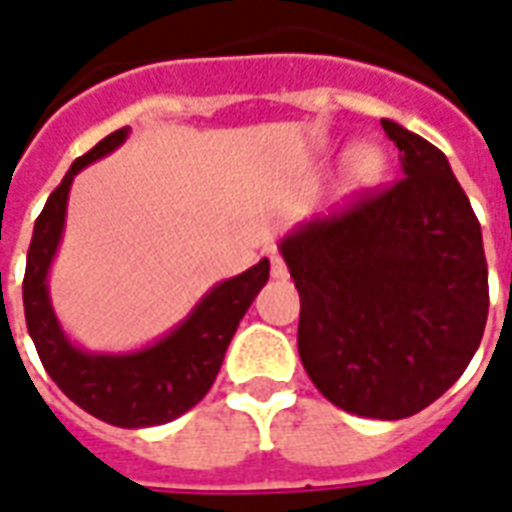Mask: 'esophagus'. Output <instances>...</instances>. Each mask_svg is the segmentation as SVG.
<instances>
[{
    "mask_svg": "<svg viewBox=\"0 0 512 512\" xmlns=\"http://www.w3.org/2000/svg\"><path fill=\"white\" fill-rule=\"evenodd\" d=\"M271 277L288 279V266H285V260H282V257L271 255Z\"/></svg>",
    "mask_w": 512,
    "mask_h": 512,
    "instance_id": "esophagus-1",
    "label": "esophagus"
}]
</instances>
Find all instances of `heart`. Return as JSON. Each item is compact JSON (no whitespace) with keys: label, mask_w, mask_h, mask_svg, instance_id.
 I'll return each mask as SVG.
<instances>
[{"label":"heart","mask_w":512,"mask_h":512,"mask_svg":"<svg viewBox=\"0 0 512 512\" xmlns=\"http://www.w3.org/2000/svg\"><path fill=\"white\" fill-rule=\"evenodd\" d=\"M386 172L384 147L376 142H356L343 158V189L348 194H362L373 189Z\"/></svg>","instance_id":"b5f03b06"}]
</instances>
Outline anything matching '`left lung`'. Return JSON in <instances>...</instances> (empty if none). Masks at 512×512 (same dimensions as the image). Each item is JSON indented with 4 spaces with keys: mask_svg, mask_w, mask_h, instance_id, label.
I'll use <instances>...</instances> for the list:
<instances>
[{
    "mask_svg": "<svg viewBox=\"0 0 512 512\" xmlns=\"http://www.w3.org/2000/svg\"><path fill=\"white\" fill-rule=\"evenodd\" d=\"M403 175L279 241L301 299V365L348 414L403 419L472 362L488 318L483 233L450 161L381 120Z\"/></svg>",
    "mask_w": 512,
    "mask_h": 512,
    "instance_id": "left-lung-1",
    "label": "left lung"
}]
</instances>
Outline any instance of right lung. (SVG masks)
Segmentation results:
<instances>
[{
	"mask_svg": "<svg viewBox=\"0 0 512 512\" xmlns=\"http://www.w3.org/2000/svg\"><path fill=\"white\" fill-rule=\"evenodd\" d=\"M131 128L101 139L76 158L43 205L24 274V315L46 373L87 414L117 428L164 425L197 406L216 381L224 351L238 323L268 282V260L233 279L213 285L200 304L169 334L131 354H90L68 340L49 299V268L57 255L73 178L87 164L109 156L126 142Z\"/></svg>",
	"mask_w": 512,
	"mask_h": 512,
	"instance_id": "1",
	"label": "right lung"
}]
</instances>
